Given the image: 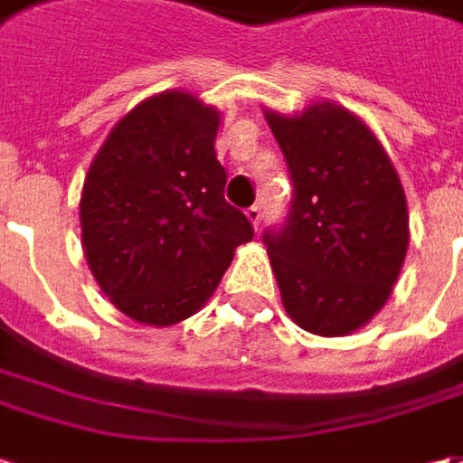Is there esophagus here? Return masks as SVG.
Returning a JSON list of instances; mask_svg holds the SVG:
<instances>
[{
    "mask_svg": "<svg viewBox=\"0 0 463 463\" xmlns=\"http://www.w3.org/2000/svg\"><path fill=\"white\" fill-rule=\"evenodd\" d=\"M245 218L250 220V222H253V228L258 231V225H260V218H263V213H260V207L253 205V207H248V210H245Z\"/></svg>",
    "mask_w": 463,
    "mask_h": 463,
    "instance_id": "1",
    "label": "esophagus"
}]
</instances>
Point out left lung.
Wrapping results in <instances>:
<instances>
[{
  "label": "left lung",
  "mask_w": 463,
  "mask_h": 463,
  "mask_svg": "<svg viewBox=\"0 0 463 463\" xmlns=\"http://www.w3.org/2000/svg\"><path fill=\"white\" fill-rule=\"evenodd\" d=\"M294 184L288 215L263 231L288 317L342 337L388 301L408 250L405 192L373 131L335 103L266 113Z\"/></svg>",
  "instance_id": "8db88e82"
}]
</instances>
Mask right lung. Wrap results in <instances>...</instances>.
<instances>
[{"mask_svg":"<svg viewBox=\"0 0 463 463\" xmlns=\"http://www.w3.org/2000/svg\"><path fill=\"white\" fill-rule=\"evenodd\" d=\"M220 113L166 90L113 126L80 197L90 271L134 322L169 326L213 297L253 225L225 203Z\"/></svg>","mask_w":463,"mask_h":463,"instance_id":"1","label":"right lung"}]
</instances>
